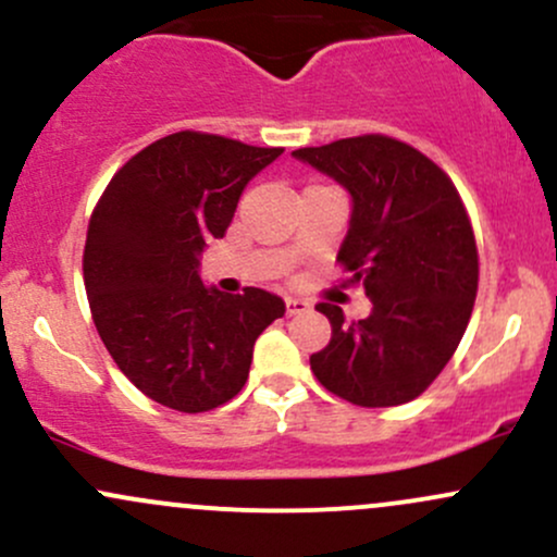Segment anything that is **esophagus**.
<instances>
[{
	"instance_id": "1",
	"label": "esophagus",
	"mask_w": 557,
	"mask_h": 557,
	"mask_svg": "<svg viewBox=\"0 0 557 557\" xmlns=\"http://www.w3.org/2000/svg\"><path fill=\"white\" fill-rule=\"evenodd\" d=\"M310 310V302L302 297H286V312L289 315H299V312H308Z\"/></svg>"
}]
</instances>
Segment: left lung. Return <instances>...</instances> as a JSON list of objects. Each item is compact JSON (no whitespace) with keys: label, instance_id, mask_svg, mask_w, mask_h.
Instances as JSON below:
<instances>
[{"label":"left lung","instance_id":"1","mask_svg":"<svg viewBox=\"0 0 557 557\" xmlns=\"http://www.w3.org/2000/svg\"><path fill=\"white\" fill-rule=\"evenodd\" d=\"M292 158L349 195L336 260L371 299L362 321L321 302L331 342L310 355L315 379L362 408L410 403L458 349L479 286L471 221L453 181L426 154L389 136H355Z\"/></svg>","mask_w":557,"mask_h":557}]
</instances>
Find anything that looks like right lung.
<instances>
[{
	"mask_svg": "<svg viewBox=\"0 0 557 557\" xmlns=\"http://www.w3.org/2000/svg\"><path fill=\"white\" fill-rule=\"evenodd\" d=\"M284 149L181 131L134 154L94 210L84 281L94 326L131 384L181 413L236 397L255 339L286 312L249 286H205L202 252L223 239L242 191Z\"/></svg>",
	"mask_w": 557,
	"mask_h": 557,
	"instance_id": "1",
	"label": "right lung"
}]
</instances>
